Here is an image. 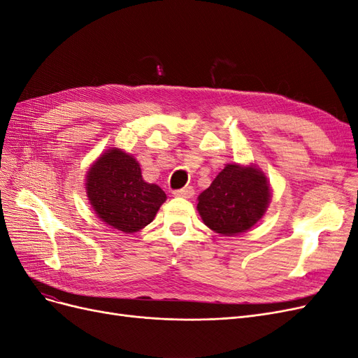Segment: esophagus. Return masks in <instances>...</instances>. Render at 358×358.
Masks as SVG:
<instances>
[{
    "instance_id": "34e87169",
    "label": "esophagus",
    "mask_w": 358,
    "mask_h": 358,
    "mask_svg": "<svg viewBox=\"0 0 358 358\" xmlns=\"http://www.w3.org/2000/svg\"><path fill=\"white\" fill-rule=\"evenodd\" d=\"M172 194L177 197H186V199H190V197H193V194H194V189L192 186H189V187H184L180 190H174L172 192Z\"/></svg>"
}]
</instances>
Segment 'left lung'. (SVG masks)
Returning a JSON list of instances; mask_svg holds the SVG:
<instances>
[{
  "label": "left lung",
  "mask_w": 358,
  "mask_h": 358,
  "mask_svg": "<svg viewBox=\"0 0 358 358\" xmlns=\"http://www.w3.org/2000/svg\"><path fill=\"white\" fill-rule=\"evenodd\" d=\"M270 184L255 165H226L197 197V210L210 230L222 236L248 231L266 214Z\"/></svg>",
  "instance_id": "obj_1"
}]
</instances>
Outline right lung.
<instances>
[{"label": "right lung", "instance_id": "add662e5", "mask_svg": "<svg viewBox=\"0 0 358 358\" xmlns=\"http://www.w3.org/2000/svg\"><path fill=\"white\" fill-rule=\"evenodd\" d=\"M85 189L97 217L124 233L144 229L166 201L161 187L143 180L136 159L115 148L106 150L88 169Z\"/></svg>", "mask_w": 358, "mask_h": 358}]
</instances>
